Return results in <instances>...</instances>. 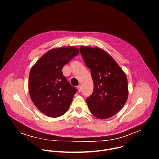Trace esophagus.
<instances>
[{"mask_svg":"<svg viewBox=\"0 0 159 159\" xmlns=\"http://www.w3.org/2000/svg\"><path fill=\"white\" fill-rule=\"evenodd\" d=\"M77 89H78V92H80L82 91V86L81 85H79L78 87H77Z\"/></svg>","mask_w":159,"mask_h":159,"instance_id":"1","label":"esophagus"}]
</instances>
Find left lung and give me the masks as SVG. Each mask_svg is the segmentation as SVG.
<instances>
[{
    "label": "left lung",
    "mask_w": 159,
    "mask_h": 159,
    "mask_svg": "<svg viewBox=\"0 0 159 159\" xmlns=\"http://www.w3.org/2000/svg\"><path fill=\"white\" fill-rule=\"evenodd\" d=\"M80 51L93 82V92L86 99L89 108L97 118H111L123 108L128 100L126 74L102 48L81 46Z\"/></svg>",
    "instance_id": "obj_1"
}]
</instances>
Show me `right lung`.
Masks as SVG:
<instances>
[{"mask_svg": "<svg viewBox=\"0 0 159 159\" xmlns=\"http://www.w3.org/2000/svg\"><path fill=\"white\" fill-rule=\"evenodd\" d=\"M79 52L74 46L49 50L32 66L28 91L36 107L45 115L59 117L68 110L76 89L63 75L62 69Z\"/></svg>", "mask_w": 159, "mask_h": 159, "instance_id": "1", "label": "right lung"}]
</instances>
